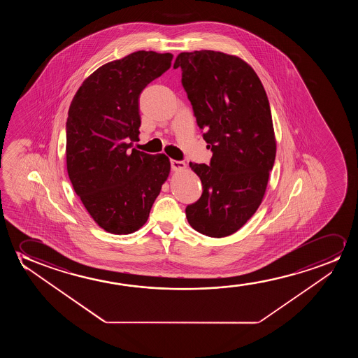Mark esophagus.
Here are the masks:
<instances>
[{
  "label": "esophagus",
  "instance_id": "1",
  "mask_svg": "<svg viewBox=\"0 0 358 358\" xmlns=\"http://www.w3.org/2000/svg\"><path fill=\"white\" fill-rule=\"evenodd\" d=\"M171 169L173 171H181L186 169V164L183 162H177V160H171Z\"/></svg>",
  "mask_w": 358,
  "mask_h": 358
}]
</instances>
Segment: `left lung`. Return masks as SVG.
Masks as SVG:
<instances>
[{
	"label": "left lung",
	"instance_id": "1",
	"mask_svg": "<svg viewBox=\"0 0 358 358\" xmlns=\"http://www.w3.org/2000/svg\"><path fill=\"white\" fill-rule=\"evenodd\" d=\"M178 67L213 152L210 165L189 162L203 193L187 206V220L203 235L221 238L240 230L264 198L276 154L269 100L255 69L235 55L181 52L173 64Z\"/></svg>",
	"mask_w": 358,
	"mask_h": 358
}]
</instances>
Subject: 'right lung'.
I'll list each match as a JSON object with an SVG mask.
<instances>
[{
    "label": "right lung",
    "instance_id": "obj_1",
    "mask_svg": "<svg viewBox=\"0 0 358 358\" xmlns=\"http://www.w3.org/2000/svg\"><path fill=\"white\" fill-rule=\"evenodd\" d=\"M172 54L137 51L103 64L79 87L66 124L69 180L89 215L115 235L139 230L171 165L165 154L131 149L139 141V95L171 67Z\"/></svg>",
    "mask_w": 358,
    "mask_h": 358
}]
</instances>
